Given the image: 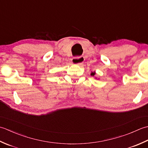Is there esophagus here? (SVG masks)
I'll return each instance as SVG.
<instances>
[{
	"label": "esophagus",
	"instance_id": "obj_1",
	"mask_svg": "<svg viewBox=\"0 0 148 148\" xmlns=\"http://www.w3.org/2000/svg\"><path fill=\"white\" fill-rule=\"evenodd\" d=\"M84 61V57H75L72 59V62L75 64H82Z\"/></svg>",
	"mask_w": 148,
	"mask_h": 148
}]
</instances>
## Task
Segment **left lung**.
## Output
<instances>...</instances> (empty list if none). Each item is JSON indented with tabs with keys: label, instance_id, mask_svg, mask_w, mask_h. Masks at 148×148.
I'll list each match as a JSON object with an SVG mask.
<instances>
[{
	"label": "left lung",
	"instance_id": "1",
	"mask_svg": "<svg viewBox=\"0 0 148 148\" xmlns=\"http://www.w3.org/2000/svg\"><path fill=\"white\" fill-rule=\"evenodd\" d=\"M95 74H96V73H95V72L94 71V72H91V76H92V77H94L95 76Z\"/></svg>",
	"mask_w": 148,
	"mask_h": 148
}]
</instances>
